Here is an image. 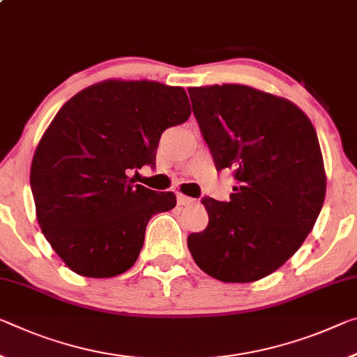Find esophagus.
<instances>
[{
  "mask_svg": "<svg viewBox=\"0 0 357 357\" xmlns=\"http://www.w3.org/2000/svg\"><path fill=\"white\" fill-rule=\"evenodd\" d=\"M176 199H178V205H181V206H188V205H192V203L195 202L194 199H190V197L184 195V194H178Z\"/></svg>",
  "mask_w": 357,
  "mask_h": 357,
  "instance_id": "obj_1",
  "label": "esophagus"
}]
</instances>
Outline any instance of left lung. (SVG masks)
I'll list each match as a JSON object with an SVG mask.
<instances>
[{
	"instance_id": "left-lung-1",
	"label": "left lung",
	"mask_w": 357,
	"mask_h": 357,
	"mask_svg": "<svg viewBox=\"0 0 357 357\" xmlns=\"http://www.w3.org/2000/svg\"><path fill=\"white\" fill-rule=\"evenodd\" d=\"M216 169L234 168L230 202L202 200L206 229L188 236L195 264L224 282L278 270L313 230L326 197L318 135L292 101L241 84L189 87Z\"/></svg>"
}]
</instances>
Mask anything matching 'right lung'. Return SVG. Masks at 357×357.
Wrapping results in <instances>:
<instances>
[{
	"mask_svg": "<svg viewBox=\"0 0 357 357\" xmlns=\"http://www.w3.org/2000/svg\"><path fill=\"white\" fill-rule=\"evenodd\" d=\"M189 116L185 90L155 81L107 79L61 106L33 155L30 183L39 227L68 268L111 278L133 267L149 219L176 197L127 173L155 167L162 133Z\"/></svg>",
	"mask_w": 357,
	"mask_h": 357,
	"instance_id": "obj_1",
	"label": "right lung"
}]
</instances>
